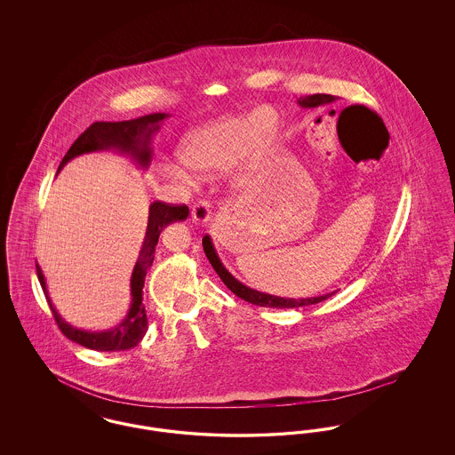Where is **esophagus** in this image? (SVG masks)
Instances as JSON below:
<instances>
[{
  "instance_id": "34e87169",
  "label": "esophagus",
  "mask_w": 455,
  "mask_h": 455,
  "mask_svg": "<svg viewBox=\"0 0 455 455\" xmlns=\"http://www.w3.org/2000/svg\"><path fill=\"white\" fill-rule=\"evenodd\" d=\"M191 217L195 220L196 223H208L212 220V210L210 204L204 201H197L193 204L191 210Z\"/></svg>"
}]
</instances>
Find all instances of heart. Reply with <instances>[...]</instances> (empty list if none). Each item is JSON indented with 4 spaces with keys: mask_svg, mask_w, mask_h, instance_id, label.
Returning <instances> with one entry per match:
<instances>
[{
    "mask_svg": "<svg viewBox=\"0 0 455 455\" xmlns=\"http://www.w3.org/2000/svg\"><path fill=\"white\" fill-rule=\"evenodd\" d=\"M280 130L278 110L260 106L251 114L223 116L184 132L175 156L193 173L213 172L227 164L235 171H245L269 152ZM186 171L177 165L164 167V173L175 180H186Z\"/></svg>",
    "mask_w": 455,
    "mask_h": 455,
    "instance_id": "heart-1",
    "label": "heart"
}]
</instances>
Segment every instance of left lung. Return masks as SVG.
<instances>
[{"label":"left lung","mask_w":455,"mask_h":455,"mask_svg":"<svg viewBox=\"0 0 455 455\" xmlns=\"http://www.w3.org/2000/svg\"><path fill=\"white\" fill-rule=\"evenodd\" d=\"M338 97L334 95H329V93H314V95H307V97H300L297 100V104L302 108H321V106H329L332 102H336ZM360 108V110H365L370 112L367 108L363 106H353V108ZM345 108V110H347ZM203 249H204V254L208 260L212 262L213 269L217 271L218 276L221 278V282L227 284V288L235 293L237 297H240L242 300L245 302L254 303V305H259V307H271V308H299V307H305V305H314V303L323 302L325 299L332 297L336 291H331V293H325L321 297H310V299H283V297H276V295H269V293H262L258 291L251 286H245L243 283L238 282L235 276H232L228 273V269L221 264V260L218 258L217 251H215V245L212 242L210 235H204L203 237Z\"/></svg>","instance_id":"left-lung-1"}]
</instances>
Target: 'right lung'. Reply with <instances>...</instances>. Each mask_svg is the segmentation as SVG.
Masks as SVG:
<instances>
[{"label": "right lung", "instance_id": "add662e5", "mask_svg": "<svg viewBox=\"0 0 455 455\" xmlns=\"http://www.w3.org/2000/svg\"><path fill=\"white\" fill-rule=\"evenodd\" d=\"M169 114L165 112H156V114H148L141 116L130 121H119V123H104L97 121L93 123L87 131H84L78 140L71 145L68 150L65 158L60 164L58 172L65 167L69 160H73L78 155L92 152H104V150H114V152L126 155L136 162L141 169H148L152 164V138L155 132L160 131V124L164 119H167ZM189 215V208L186 204L182 206H173L162 201H155L150 204L148 210V225H147V234L145 240L140 251L138 260L134 264L132 275H131V305L126 317L123 323L108 329V331H85L68 324L65 319L60 315L56 307L51 302L47 286L44 280L43 269L39 264L37 267V276L43 286L44 293L47 303L52 310V315L56 323L60 325L61 332L65 334L68 339L88 347L95 351H123V349H131L136 347L143 336L148 331V317L147 310L143 305V286H145V276L148 267L152 266L153 254L155 247L160 234L167 225L173 221H182Z\"/></svg>", "mask_w": 455, "mask_h": 455}]
</instances>
